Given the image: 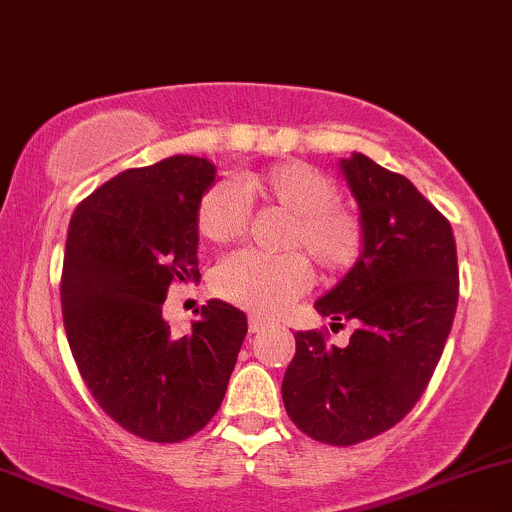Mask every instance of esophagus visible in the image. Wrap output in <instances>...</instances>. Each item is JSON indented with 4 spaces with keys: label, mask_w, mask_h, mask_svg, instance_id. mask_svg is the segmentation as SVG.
Returning <instances> with one entry per match:
<instances>
[{
    "label": "esophagus",
    "mask_w": 512,
    "mask_h": 512,
    "mask_svg": "<svg viewBox=\"0 0 512 512\" xmlns=\"http://www.w3.org/2000/svg\"><path fill=\"white\" fill-rule=\"evenodd\" d=\"M268 324H271V322H268L266 317H261V315H251V317H249V332H251V334L261 332V329H266Z\"/></svg>",
    "instance_id": "1"
}]
</instances>
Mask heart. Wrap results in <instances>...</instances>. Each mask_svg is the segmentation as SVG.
Instances as JSON below:
<instances>
[{"mask_svg": "<svg viewBox=\"0 0 512 512\" xmlns=\"http://www.w3.org/2000/svg\"><path fill=\"white\" fill-rule=\"evenodd\" d=\"M249 202L290 212L283 244L305 249L327 276H339L359 261L364 227L359 214L339 202V183L305 161H285L246 175L239 188L219 180L197 202V232L212 244H229L249 227ZM312 283L310 263L302 254L239 251L219 263L214 288L222 298L261 315H276L300 298Z\"/></svg>", "mask_w": 512, "mask_h": 512, "instance_id": "1", "label": "heart"}]
</instances>
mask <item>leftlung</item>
I'll return each instance as SVG.
<instances>
[{
    "label": "left lung",
    "instance_id": "8db88e82",
    "mask_svg": "<svg viewBox=\"0 0 512 512\" xmlns=\"http://www.w3.org/2000/svg\"><path fill=\"white\" fill-rule=\"evenodd\" d=\"M359 202L364 251L315 302L317 312L354 324L349 344L295 332L283 376L290 420L317 442L349 447L398 425L425 393L439 364L456 300L459 266L452 224L405 175L364 153L342 158Z\"/></svg>",
    "mask_w": 512,
    "mask_h": 512
}]
</instances>
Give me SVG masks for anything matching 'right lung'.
I'll return each mask as SVG.
<instances>
[{
    "label": "right lung",
    "mask_w": 512,
    "mask_h": 512,
    "mask_svg": "<svg viewBox=\"0 0 512 512\" xmlns=\"http://www.w3.org/2000/svg\"><path fill=\"white\" fill-rule=\"evenodd\" d=\"M214 175L197 156L129 168L70 219L60 280L70 351L100 408L148 442H180L212 420L249 329L222 300L202 305L180 339L163 320L170 283L200 278L195 212Z\"/></svg>",
    "instance_id": "add662e5"
}]
</instances>
